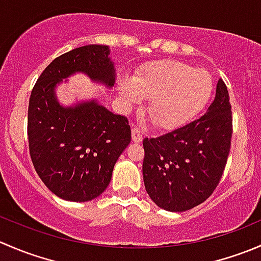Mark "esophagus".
<instances>
[{
  "label": "esophagus",
  "mask_w": 261,
  "mask_h": 261,
  "mask_svg": "<svg viewBox=\"0 0 261 261\" xmlns=\"http://www.w3.org/2000/svg\"><path fill=\"white\" fill-rule=\"evenodd\" d=\"M131 138H133L134 143H140L143 140V135H141V133L138 128H133L131 130Z\"/></svg>",
  "instance_id": "obj_1"
}]
</instances>
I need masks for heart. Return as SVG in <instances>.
<instances>
[{
	"mask_svg": "<svg viewBox=\"0 0 261 261\" xmlns=\"http://www.w3.org/2000/svg\"><path fill=\"white\" fill-rule=\"evenodd\" d=\"M213 80L207 70L179 60H156L118 82V93L127 106L149 99L147 112L155 126L175 130L191 121L211 98Z\"/></svg>",
	"mask_w": 261,
	"mask_h": 261,
	"instance_id": "1",
	"label": "heart"
}]
</instances>
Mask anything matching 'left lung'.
I'll return each instance as SVG.
<instances>
[{"instance_id": "1", "label": "left lung", "mask_w": 261, "mask_h": 261, "mask_svg": "<svg viewBox=\"0 0 261 261\" xmlns=\"http://www.w3.org/2000/svg\"><path fill=\"white\" fill-rule=\"evenodd\" d=\"M232 136L226 84L218 80L206 114L177 130L143 141L145 189L158 207L183 212L213 193L225 170Z\"/></svg>"}]
</instances>
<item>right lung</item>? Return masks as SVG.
<instances>
[{
  "label": "right lung",
  "mask_w": 261,
  "mask_h": 261,
  "mask_svg": "<svg viewBox=\"0 0 261 261\" xmlns=\"http://www.w3.org/2000/svg\"><path fill=\"white\" fill-rule=\"evenodd\" d=\"M75 73L112 88L116 72L109 46L73 49L44 69L29 101V150L36 173L55 196L87 202L110 184L131 130L125 116L115 115L97 99L59 103L55 89Z\"/></svg>",
  "instance_id": "add662e5"
}]
</instances>
